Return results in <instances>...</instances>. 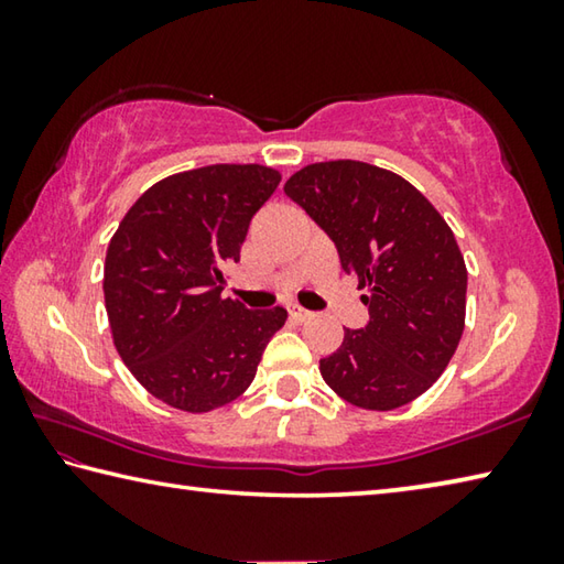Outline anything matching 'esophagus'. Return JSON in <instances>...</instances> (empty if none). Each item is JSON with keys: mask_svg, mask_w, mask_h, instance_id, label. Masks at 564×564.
<instances>
[{"mask_svg": "<svg viewBox=\"0 0 564 564\" xmlns=\"http://www.w3.org/2000/svg\"><path fill=\"white\" fill-rule=\"evenodd\" d=\"M289 316H291V321H295V323H305V321H308V318L313 316V313L301 308V305H289Z\"/></svg>", "mask_w": 564, "mask_h": 564, "instance_id": "1", "label": "esophagus"}]
</instances>
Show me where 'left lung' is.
<instances>
[{"mask_svg":"<svg viewBox=\"0 0 564 564\" xmlns=\"http://www.w3.org/2000/svg\"><path fill=\"white\" fill-rule=\"evenodd\" d=\"M291 196L338 248L368 305L321 376L350 405L395 410L423 395L451 362L465 328L467 269L435 206L403 176L362 161L303 166Z\"/></svg>","mask_w":564,"mask_h":564,"instance_id":"8db88e82","label":"left lung"}]
</instances>
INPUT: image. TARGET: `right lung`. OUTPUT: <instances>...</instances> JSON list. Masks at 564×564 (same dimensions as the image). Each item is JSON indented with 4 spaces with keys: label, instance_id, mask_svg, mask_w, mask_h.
I'll list each match as a JSON object with an SVG mask.
<instances>
[{
    "label": "right lung",
    "instance_id": "1",
    "mask_svg": "<svg viewBox=\"0 0 564 564\" xmlns=\"http://www.w3.org/2000/svg\"><path fill=\"white\" fill-rule=\"evenodd\" d=\"M261 164H214L156 181L139 196L104 263V303L121 360L151 395L208 413L251 386L289 313L224 299L253 214L279 188Z\"/></svg>",
    "mask_w": 564,
    "mask_h": 564
}]
</instances>
